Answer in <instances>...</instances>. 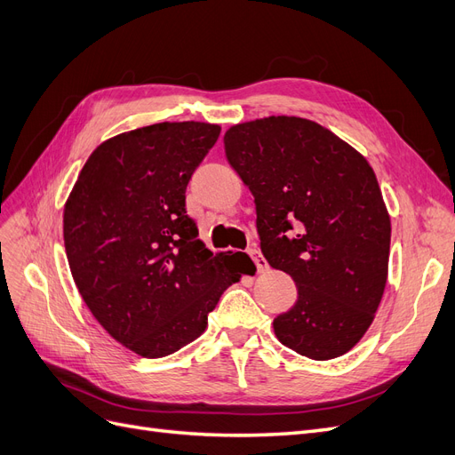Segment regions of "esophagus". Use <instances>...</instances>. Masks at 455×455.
<instances>
[{"mask_svg":"<svg viewBox=\"0 0 455 455\" xmlns=\"http://www.w3.org/2000/svg\"><path fill=\"white\" fill-rule=\"evenodd\" d=\"M247 253H249L251 259H253V262L257 264V270H259V272H266V270H267V262H266V259L259 253L257 249H249Z\"/></svg>","mask_w":455,"mask_h":455,"instance_id":"1","label":"esophagus"}]
</instances>
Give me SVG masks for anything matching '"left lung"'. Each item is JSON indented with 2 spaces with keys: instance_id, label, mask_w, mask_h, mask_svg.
<instances>
[{
  "instance_id": "left-lung-1",
  "label": "left lung",
  "mask_w": 455,
  "mask_h": 455,
  "mask_svg": "<svg viewBox=\"0 0 455 455\" xmlns=\"http://www.w3.org/2000/svg\"><path fill=\"white\" fill-rule=\"evenodd\" d=\"M223 140L255 196L264 259L298 289L274 318L277 339L311 360L343 356L371 326L388 279L392 225L373 168L296 116L232 125Z\"/></svg>"
}]
</instances>
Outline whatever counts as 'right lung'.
I'll list each match as a JSON object with an SVG mask.
<instances>
[{
  "mask_svg": "<svg viewBox=\"0 0 455 455\" xmlns=\"http://www.w3.org/2000/svg\"><path fill=\"white\" fill-rule=\"evenodd\" d=\"M221 127L163 122L93 149L63 208L76 289L112 338L142 358L195 341L219 298L255 266L198 240L185 189Z\"/></svg>",
  "mask_w": 455,
  "mask_h": 455,
  "instance_id": "1",
  "label": "right lung"
}]
</instances>
